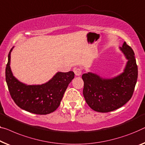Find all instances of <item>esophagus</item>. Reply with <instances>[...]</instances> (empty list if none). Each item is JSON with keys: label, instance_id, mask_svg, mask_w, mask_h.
Returning a JSON list of instances; mask_svg holds the SVG:
<instances>
[{"label": "esophagus", "instance_id": "1", "mask_svg": "<svg viewBox=\"0 0 145 145\" xmlns=\"http://www.w3.org/2000/svg\"><path fill=\"white\" fill-rule=\"evenodd\" d=\"M73 72H74L75 74L77 76H79V75H81L82 73V70L81 68H74V69H73Z\"/></svg>", "mask_w": 145, "mask_h": 145}]
</instances>
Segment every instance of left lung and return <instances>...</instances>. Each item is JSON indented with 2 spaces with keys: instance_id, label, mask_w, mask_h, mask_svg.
Masks as SVG:
<instances>
[{
  "instance_id": "8db88e82",
  "label": "left lung",
  "mask_w": 145,
  "mask_h": 145,
  "mask_svg": "<svg viewBox=\"0 0 145 145\" xmlns=\"http://www.w3.org/2000/svg\"><path fill=\"white\" fill-rule=\"evenodd\" d=\"M120 49L128 59L124 72L120 75L112 79H103L90 72L82 75L84 98L95 111H114L126 104L132 97L138 76L135 53L126 42Z\"/></svg>"
}]
</instances>
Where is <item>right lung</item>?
Returning a JSON list of instances; mask_svg holds the SVG:
<instances>
[{"mask_svg":"<svg viewBox=\"0 0 145 145\" xmlns=\"http://www.w3.org/2000/svg\"><path fill=\"white\" fill-rule=\"evenodd\" d=\"M13 49V48H12ZM6 68V81L10 96L17 106L30 113L47 114L55 111L60 104L74 73L58 72L50 81L40 85H27L19 81L10 68V54Z\"/></svg>","mask_w":145,"mask_h":145,"instance_id":"obj_1","label":"right lung"}]
</instances>
